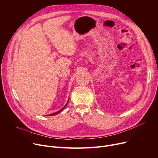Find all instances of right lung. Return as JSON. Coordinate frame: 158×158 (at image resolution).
Segmentation results:
<instances>
[{"label":"right lung","instance_id":"1","mask_svg":"<svg viewBox=\"0 0 158 158\" xmlns=\"http://www.w3.org/2000/svg\"><path fill=\"white\" fill-rule=\"evenodd\" d=\"M69 100H68V102H67V103L65 104V106L64 107H63L61 109H60V110H58V111H57V112H54V113H52V114H49V115H48H48H55L56 114H58V113H60L61 110H64L66 107H67V104H68V103H69Z\"/></svg>","mask_w":158,"mask_h":158}]
</instances>
